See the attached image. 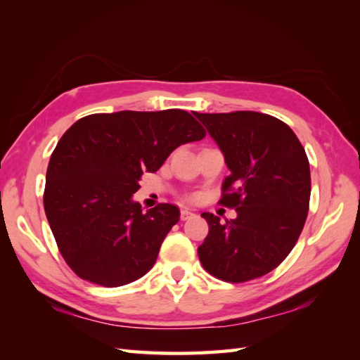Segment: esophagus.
<instances>
[{"label": "esophagus", "instance_id": "obj_1", "mask_svg": "<svg viewBox=\"0 0 360 360\" xmlns=\"http://www.w3.org/2000/svg\"><path fill=\"white\" fill-rule=\"evenodd\" d=\"M195 215L193 212H190V210H187V209H182L181 210V219L182 221H186V219H188V218H192Z\"/></svg>", "mask_w": 360, "mask_h": 360}]
</instances>
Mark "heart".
I'll use <instances>...</instances> for the list:
<instances>
[{
    "label": "heart",
    "instance_id": "b5f03b06",
    "mask_svg": "<svg viewBox=\"0 0 360 360\" xmlns=\"http://www.w3.org/2000/svg\"><path fill=\"white\" fill-rule=\"evenodd\" d=\"M190 201H196V196H190Z\"/></svg>",
    "mask_w": 360,
    "mask_h": 360
}]
</instances>
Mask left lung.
Returning <instances> with one entry per match:
<instances>
[{
  "instance_id": "1",
  "label": "left lung",
  "mask_w": 360,
  "mask_h": 360,
  "mask_svg": "<svg viewBox=\"0 0 360 360\" xmlns=\"http://www.w3.org/2000/svg\"><path fill=\"white\" fill-rule=\"evenodd\" d=\"M231 170L219 204L236 210L221 223L202 213L209 235L198 248L213 277L244 283L274 271L300 236L309 210L308 156L285 122L255 111L196 112Z\"/></svg>"
}]
</instances>
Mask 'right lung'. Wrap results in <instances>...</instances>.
I'll list each match as a JSON object with an SVG mask.
<instances>
[{"instance_id": "right-lung-1", "label": "right lung", "mask_w": 360, "mask_h": 360, "mask_svg": "<svg viewBox=\"0 0 360 360\" xmlns=\"http://www.w3.org/2000/svg\"><path fill=\"white\" fill-rule=\"evenodd\" d=\"M205 129L182 110L89 114L52 151L43 204L53 238L80 278L105 288L139 280L179 221L173 204L143 212L133 193L179 145Z\"/></svg>"}]
</instances>
